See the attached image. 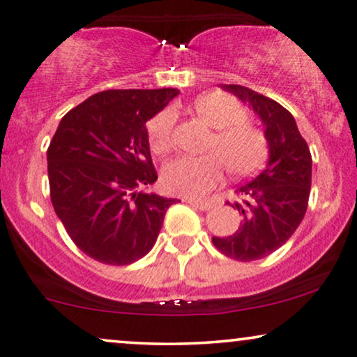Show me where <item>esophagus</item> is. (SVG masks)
I'll list each match as a JSON object with an SVG mask.
<instances>
[{
	"mask_svg": "<svg viewBox=\"0 0 357 357\" xmlns=\"http://www.w3.org/2000/svg\"><path fill=\"white\" fill-rule=\"evenodd\" d=\"M188 204H191L192 208L199 209V211H209L213 208V204L209 201H199V199H188Z\"/></svg>",
	"mask_w": 357,
	"mask_h": 357,
	"instance_id": "34e87169",
	"label": "esophagus"
}]
</instances>
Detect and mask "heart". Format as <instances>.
<instances>
[{
    "label": "heart",
    "instance_id": "1",
    "mask_svg": "<svg viewBox=\"0 0 357 357\" xmlns=\"http://www.w3.org/2000/svg\"><path fill=\"white\" fill-rule=\"evenodd\" d=\"M192 108L214 135L208 143L209 154L199 158H178L162 167L161 183L167 192L186 197H203L222 181L225 165L236 176H246L263 165L268 154L264 132L251 124L244 106L226 93L199 96ZM174 109L166 108L148 121L151 149L165 154L174 139Z\"/></svg>",
    "mask_w": 357,
    "mask_h": 357
}]
</instances>
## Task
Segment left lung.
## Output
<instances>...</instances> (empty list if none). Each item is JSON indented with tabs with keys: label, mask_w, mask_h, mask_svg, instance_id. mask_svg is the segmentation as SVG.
<instances>
[{
	"label": "left lung",
	"mask_w": 357,
	"mask_h": 357,
	"mask_svg": "<svg viewBox=\"0 0 357 357\" xmlns=\"http://www.w3.org/2000/svg\"><path fill=\"white\" fill-rule=\"evenodd\" d=\"M259 116L269 144L268 165L249 183L236 190L231 206L241 214V225L231 236L213 244L236 261H257L284 244L301 225L311 192L312 160L306 139L293 114L271 98L246 86L222 84Z\"/></svg>",
	"instance_id": "left-lung-1"
}]
</instances>
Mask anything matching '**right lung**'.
Returning <instances> with one entry per match:
<instances>
[{"instance_id":"right-lung-1","label":"right lung","mask_w":357,"mask_h":357,"mask_svg":"<svg viewBox=\"0 0 357 357\" xmlns=\"http://www.w3.org/2000/svg\"><path fill=\"white\" fill-rule=\"evenodd\" d=\"M178 89H108L63 116L48 148L50 195L73 243L100 263L148 255L176 199L137 191L158 179L146 121Z\"/></svg>"}]
</instances>
